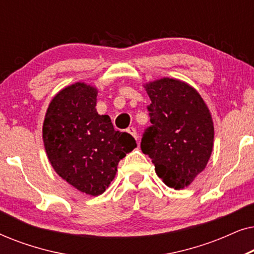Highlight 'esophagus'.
<instances>
[{"mask_svg":"<svg viewBox=\"0 0 254 254\" xmlns=\"http://www.w3.org/2000/svg\"><path fill=\"white\" fill-rule=\"evenodd\" d=\"M127 133H129L131 136H133L135 140H137V133H136V129H135L134 127H128L127 128Z\"/></svg>","mask_w":254,"mask_h":254,"instance_id":"1","label":"esophagus"}]
</instances>
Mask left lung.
Listing matches in <instances>:
<instances>
[{
  "label": "left lung",
  "mask_w": 254,
  "mask_h": 254,
  "mask_svg": "<svg viewBox=\"0 0 254 254\" xmlns=\"http://www.w3.org/2000/svg\"><path fill=\"white\" fill-rule=\"evenodd\" d=\"M144 88L151 100V126L142 136V151L166 186L185 189L203 171L213 151L209 110L199 92L179 79H156Z\"/></svg>",
  "instance_id": "1"
}]
</instances>
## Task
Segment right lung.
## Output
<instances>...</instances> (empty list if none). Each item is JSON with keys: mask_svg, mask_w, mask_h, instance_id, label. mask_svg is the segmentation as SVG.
Segmentation results:
<instances>
[{"mask_svg": "<svg viewBox=\"0 0 254 254\" xmlns=\"http://www.w3.org/2000/svg\"><path fill=\"white\" fill-rule=\"evenodd\" d=\"M98 90L77 82L58 92L48 105L43 140L55 172L79 192H105L118 164L136 148L134 137L114 129L96 110Z\"/></svg>", "mask_w": 254, "mask_h": 254, "instance_id": "add662e5", "label": "right lung"}]
</instances>
